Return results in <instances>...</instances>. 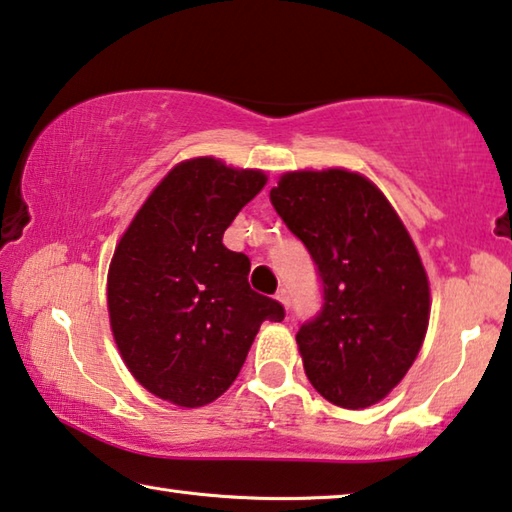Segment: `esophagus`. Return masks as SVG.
I'll return each instance as SVG.
<instances>
[{
    "label": "esophagus",
    "instance_id": "1",
    "mask_svg": "<svg viewBox=\"0 0 512 512\" xmlns=\"http://www.w3.org/2000/svg\"><path fill=\"white\" fill-rule=\"evenodd\" d=\"M275 298H278L280 303L285 305V310H289V305H291V298H289V291H287V289H280L278 294H275Z\"/></svg>",
    "mask_w": 512,
    "mask_h": 512
}]
</instances>
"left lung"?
Here are the masks:
<instances>
[{
	"instance_id": "obj_1",
	"label": "left lung",
	"mask_w": 512,
	"mask_h": 512,
	"mask_svg": "<svg viewBox=\"0 0 512 512\" xmlns=\"http://www.w3.org/2000/svg\"><path fill=\"white\" fill-rule=\"evenodd\" d=\"M271 205L314 259L321 312L296 332L310 383L339 408L378 403L424 344L431 291L399 214L342 168L285 173Z\"/></svg>"
}]
</instances>
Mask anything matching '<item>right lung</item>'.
Here are the masks:
<instances>
[{"instance_id": "obj_1", "label": "right lung", "mask_w": 512, "mask_h": 512, "mask_svg": "<svg viewBox=\"0 0 512 512\" xmlns=\"http://www.w3.org/2000/svg\"><path fill=\"white\" fill-rule=\"evenodd\" d=\"M264 184L262 170L182 161L116 246L107 280L113 339L159 399L212 403L239 376L259 326L285 319L278 300L250 289V259L223 246V232Z\"/></svg>"}]
</instances>
